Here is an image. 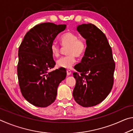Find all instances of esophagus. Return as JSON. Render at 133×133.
<instances>
[{
	"instance_id": "esophagus-1",
	"label": "esophagus",
	"mask_w": 133,
	"mask_h": 133,
	"mask_svg": "<svg viewBox=\"0 0 133 133\" xmlns=\"http://www.w3.org/2000/svg\"><path fill=\"white\" fill-rule=\"evenodd\" d=\"M71 74V72L70 70H67V76H70Z\"/></svg>"
}]
</instances>
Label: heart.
<instances>
[{
  "label": "heart",
  "mask_w": 133,
  "mask_h": 133,
  "mask_svg": "<svg viewBox=\"0 0 133 133\" xmlns=\"http://www.w3.org/2000/svg\"><path fill=\"white\" fill-rule=\"evenodd\" d=\"M60 42L63 47L68 46L67 54L68 56L60 58L56 62L58 67L62 69H70L76 62L75 57H80L84 55L87 49L86 43L80 40L78 36L72 32H67L61 37ZM51 55L53 57H57L60 53L59 46L54 42L50 46Z\"/></svg>",
  "instance_id": "heart-1"
}]
</instances>
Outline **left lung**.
Masks as SVG:
<instances>
[{
    "mask_svg": "<svg viewBox=\"0 0 133 133\" xmlns=\"http://www.w3.org/2000/svg\"><path fill=\"white\" fill-rule=\"evenodd\" d=\"M77 30L85 40L87 49L73 73L76 85L73 96L76 103L84 107L102 102L111 91L114 82L115 63L111 47L105 35L91 23L77 26Z\"/></svg>",
    "mask_w": 133,
    "mask_h": 133,
    "instance_id": "left-lung-1",
    "label": "left lung"
}]
</instances>
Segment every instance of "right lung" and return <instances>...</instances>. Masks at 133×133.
Returning a JSON list of instances; mask_svg holds the SVG:
<instances>
[{"instance_id":"obj_1","label":"right lung","mask_w":133,"mask_h":133,"mask_svg":"<svg viewBox=\"0 0 133 133\" xmlns=\"http://www.w3.org/2000/svg\"><path fill=\"white\" fill-rule=\"evenodd\" d=\"M66 24L43 23L33 27L24 36L19 48L17 76L24 98L30 104L46 107L55 102L57 87L66 77V71L57 69L50 46Z\"/></svg>"}]
</instances>
